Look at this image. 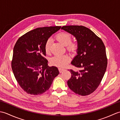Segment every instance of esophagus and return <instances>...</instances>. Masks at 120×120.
Masks as SVG:
<instances>
[{
    "instance_id": "1",
    "label": "esophagus",
    "mask_w": 120,
    "mask_h": 120,
    "mask_svg": "<svg viewBox=\"0 0 120 120\" xmlns=\"http://www.w3.org/2000/svg\"><path fill=\"white\" fill-rule=\"evenodd\" d=\"M59 71L60 73H62L63 71L64 70V69H63V68H59Z\"/></svg>"
}]
</instances>
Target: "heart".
Segmentation results:
<instances>
[{
	"mask_svg": "<svg viewBox=\"0 0 120 120\" xmlns=\"http://www.w3.org/2000/svg\"><path fill=\"white\" fill-rule=\"evenodd\" d=\"M56 39L58 41L66 46L67 50L71 53H75L78 49V44L77 42L72 41V36L70 34L67 32H61L56 35ZM52 42L48 40L45 45V52L49 54L51 52ZM71 58L67 55H56L50 59V62L52 65L59 68H63L70 62Z\"/></svg>",
	"mask_w": 120,
	"mask_h": 120,
	"instance_id": "obj_1",
	"label": "heart"
}]
</instances>
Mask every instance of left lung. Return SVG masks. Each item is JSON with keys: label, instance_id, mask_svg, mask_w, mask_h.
Returning <instances> with one entry per match:
<instances>
[{"label": "left lung", "instance_id": "obj_1", "mask_svg": "<svg viewBox=\"0 0 120 120\" xmlns=\"http://www.w3.org/2000/svg\"><path fill=\"white\" fill-rule=\"evenodd\" d=\"M76 37L78 55L71 62L81 68L79 72L70 69L68 87L76 94L88 95L98 88L105 74L107 66L106 48L103 41L90 29L83 26H64L61 28Z\"/></svg>", "mask_w": 120, "mask_h": 120}]
</instances>
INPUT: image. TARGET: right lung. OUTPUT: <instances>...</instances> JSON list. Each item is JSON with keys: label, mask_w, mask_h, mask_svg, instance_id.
Returning a JSON list of instances; mask_svg holds the SVG:
<instances>
[{"label": "right lung", "mask_w": 120, "mask_h": 120, "mask_svg": "<svg viewBox=\"0 0 120 120\" xmlns=\"http://www.w3.org/2000/svg\"><path fill=\"white\" fill-rule=\"evenodd\" d=\"M61 26L38 28L22 35L13 49L12 69L20 86L28 94L37 95L49 89L59 72L49 67L45 58V43Z\"/></svg>", "instance_id": "add662e5"}]
</instances>
